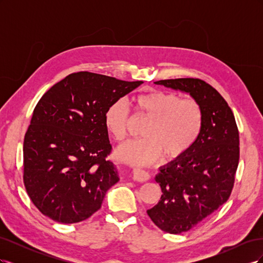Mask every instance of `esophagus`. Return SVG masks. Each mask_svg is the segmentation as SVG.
<instances>
[{"instance_id": "34e87169", "label": "esophagus", "mask_w": 263, "mask_h": 263, "mask_svg": "<svg viewBox=\"0 0 263 263\" xmlns=\"http://www.w3.org/2000/svg\"><path fill=\"white\" fill-rule=\"evenodd\" d=\"M133 179L137 182H146L149 180L148 172L140 170V169H134L133 170Z\"/></svg>"}]
</instances>
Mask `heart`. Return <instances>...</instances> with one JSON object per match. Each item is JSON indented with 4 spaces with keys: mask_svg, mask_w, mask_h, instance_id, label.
I'll use <instances>...</instances> for the list:
<instances>
[{
    "mask_svg": "<svg viewBox=\"0 0 263 263\" xmlns=\"http://www.w3.org/2000/svg\"><path fill=\"white\" fill-rule=\"evenodd\" d=\"M137 108L150 118L144 130L145 139L129 141L119 147L116 157L135 166L160 160L163 153L174 159L187 154L203 130L204 113L195 100H183L173 92L150 91L135 99ZM129 112L125 101L116 100L104 113V126L116 141L127 137Z\"/></svg>",
    "mask_w": 263,
    "mask_h": 263,
    "instance_id": "1",
    "label": "heart"
}]
</instances>
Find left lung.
<instances>
[{
  "label": "left lung",
  "mask_w": 263,
  "mask_h": 263,
  "mask_svg": "<svg viewBox=\"0 0 263 263\" xmlns=\"http://www.w3.org/2000/svg\"><path fill=\"white\" fill-rule=\"evenodd\" d=\"M190 94L204 113L203 130L187 154L159 168L160 201L147 214L161 230L181 234L192 229L224 204L232 193L239 162V133L224 98L200 79L155 82Z\"/></svg>",
  "instance_id": "left-lung-1"
}]
</instances>
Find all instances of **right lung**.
Returning a JSON list of instances; mask_svg holds the SVG:
<instances>
[{"label": "right lung", "mask_w": 263, "mask_h": 263, "mask_svg": "<svg viewBox=\"0 0 263 263\" xmlns=\"http://www.w3.org/2000/svg\"><path fill=\"white\" fill-rule=\"evenodd\" d=\"M141 83L82 71L39 100L24 138V184L45 216L73 224L101 209L119 181L116 165L106 159L112 146L104 113Z\"/></svg>", "instance_id": "right-lung-1"}]
</instances>
